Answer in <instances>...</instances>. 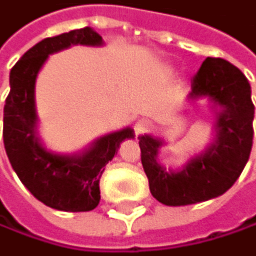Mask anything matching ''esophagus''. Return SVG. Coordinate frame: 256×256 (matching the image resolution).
I'll return each instance as SVG.
<instances>
[{"label":"esophagus","mask_w":256,"mask_h":256,"mask_svg":"<svg viewBox=\"0 0 256 256\" xmlns=\"http://www.w3.org/2000/svg\"><path fill=\"white\" fill-rule=\"evenodd\" d=\"M147 128H148V122H146V120H139L136 123V131H138V133H144Z\"/></svg>","instance_id":"1"}]
</instances>
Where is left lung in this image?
Masks as SVG:
<instances>
[{"label": "left lung", "instance_id": "8db88e82", "mask_svg": "<svg viewBox=\"0 0 256 256\" xmlns=\"http://www.w3.org/2000/svg\"><path fill=\"white\" fill-rule=\"evenodd\" d=\"M198 96H209L222 108L217 116L218 138L182 171H166L158 164L162 140L139 138L150 193L166 206H185L223 194L239 179L252 152L255 106L247 77L223 58L208 56L192 79L190 98Z\"/></svg>", "mask_w": 256, "mask_h": 256}]
</instances>
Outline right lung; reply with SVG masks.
<instances>
[{
	"label": "right lung",
	"mask_w": 256,
	"mask_h": 256,
	"mask_svg": "<svg viewBox=\"0 0 256 256\" xmlns=\"http://www.w3.org/2000/svg\"><path fill=\"white\" fill-rule=\"evenodd\" d=\"M101 42L102 38L88 26L47 38L31 47L10 71V92L4 104V148L22 184L36 200L56 210L86 212L96 208L104 168L122 140L133 138V130L125 128L98 139L80 156H60L46 152L34 136V82L47 56L74 44Z\"/></svg>",
	"instance_id": "right-lung-1"
}]
</instances>
